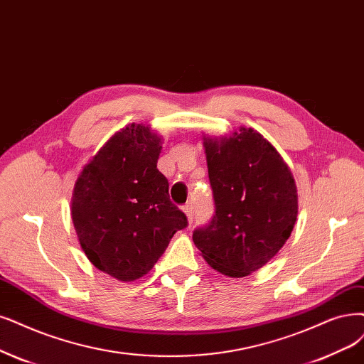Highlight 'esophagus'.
I'll use <instances>...</instances> for the list:
<instances>
[{
	"instance_id": "esophagus-1",
	"label": "esophagus",
	"mask_w": 364,
	"mask_h": 364,
	"mask_svg": "<svg viewBox=\"0 0 364 364\" xmlns=\"http://www.w3.org/2000/svg\"><path fill=\"white\" fill-rule=\"evenodd\" d=\"M183 210H184V213H186L187 220H189V223H192V222H193V218H195V213H193V205H192V203L186 204V205L183 207Z\"/></svg>"
}]
</instances>
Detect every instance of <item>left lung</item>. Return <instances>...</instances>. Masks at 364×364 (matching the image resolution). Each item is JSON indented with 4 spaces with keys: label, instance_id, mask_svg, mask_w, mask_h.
I'll return each instance as SVG.
<instances>
[{
    "label": "left lung",
    "instance_id": "8db88e82",
    "mask_svg": "<svg viewBox=\"0 0 364 364\" xmlns=\"http://www.w3.org/2000/svg\"><path fill=\"white\" fill-rule=\"evenodd\" d=\"M204 146L214 214L193 231V243L214 270L243 277L287 243L297 220V187L276 148L253 129L220 142L204 138Z\"/></svg>",
    "mask_w": 364,
    "mask_h": 364
}]
</instances>
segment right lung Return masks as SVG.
<instances>
[{
    "instance_id": "right-lung-1",
    "label": "right lung",
    "mask_w": 364,
    "mask_h": 364,
    "mask_svg": "<svg viewBox=\"0 0 364 364\" xmlns=\"http://www.w3.org/2000/svg\"><path fill=\"white\" fill-rule=\"evenodd\" d=\"M160 139L142 124L115 133L80 172L72 219L80 247L99 270L132 282L151 270L187 226L157 169Z\"/></svg>"
}]
</instances>
